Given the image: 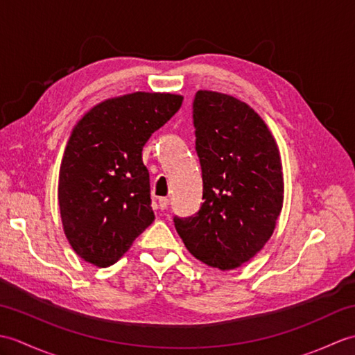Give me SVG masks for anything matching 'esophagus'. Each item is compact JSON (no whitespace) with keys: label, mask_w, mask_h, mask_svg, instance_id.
Wrapping results in <instances>:
<instances>
[{"label":"esophagus","mask_w":355,"mask_h":355,"mask_svg":"<svg viewBox=\"0 0 355 355\" xmlns=\"http://www.w3.org/2000/svg\"><path fill=\"white\" fill-rule=\"evenodd\" d=\"M158 206H160V209H162V210L168 209V206H169V198H166V197L158 198Z\"/></svg>","instance_id":"1"}]
</instances>
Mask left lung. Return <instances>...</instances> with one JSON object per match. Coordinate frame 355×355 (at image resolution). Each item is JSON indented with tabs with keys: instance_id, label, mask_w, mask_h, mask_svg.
Masks as SVG:
<instances>
[{
	"instance_id": "8db88e82",
	"label": "left lung",
	"mask_w": 355,
	"mask_h": 355,
	"mask_svg": "<svg viewBox=\"0 0 355 355\" xmlns=\"http://www.w3.org/2000/svg\"><path fill=\"white\" fill-rule=\"evenodd\" d=\"M202 202L191 218H175L187 250L209 267L233 270L268 243L284 205L279 146L250 105L200 89L193 101Z\"/></svg>"
}]
</instances>
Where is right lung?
<instances>
[{
  "label": "right lung",
  "instance_id": "right-lung-1",
  "mask_svg": "<svg viewBox=\"0 0 355 355\" xmlns=\"http://www.w3.org/2000/svg\"><path fill=\"white\" fill-rule=\"evenodd\" d=\"M183 99L146 92L110 97L73 126L59 168L58 200L65 236L84 261L112 266L155 220L141 150Z\"/></svg>",
  "mask_w": 355,
  "mask_h": 355
}]
</instances>
